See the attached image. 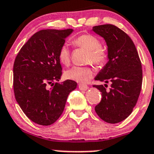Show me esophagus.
I'll use <instances>...</instances> for the list:
<instances>
[{"mask_svg":"<svg viewBox=\"0 0 154 154\" xmlns=\"http://www.w3.org/2000/svg\"><path fill=\"white\" fill-rule=\"evenodd\" d=\"M79 89H80V90L86 91L89 89V86L86 84H82V83H80V84H79Z\"/></svg>","mask_w":154,"mask_h":154,"instance_id":"obj_1","label":"esophagus"}]
</instances>
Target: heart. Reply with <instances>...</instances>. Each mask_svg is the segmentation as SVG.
Masks as SVG:
<instances>
[{
	"label": "heart",
	"instance_id": "1",
	"mask_svg": "<svg viewBox=\"0 0 154 154\" xmlns=\"http://www.w3.org/2000/svg\"><path fill=\"white\" fill-rule=\"evenodd\" d=\"M76 47H81L89 51L88 59L95 65H102L106 60V53L101 47V42L92 34H83L73 41ZM59 60L62 65H69L71 61V51L67 44L61 46L58 53ZM93 71L89 67L74 66L65 72V77L71 80L79 83H86L92 78Z\"/></svg>",
	"mask_w": 154,
	"mask_h": 154
}]
</instances>
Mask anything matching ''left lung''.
Here are the masks:
<instances>
[{"label": "left lung", "instance_id": "left-lung-1", "mask_svg": "<svg viewBox=\"0 0 154 154\" xmlns=\"http://www.w3.org/2000/svg\"><path fill=\"white\" fill-rule=\"evenodd\" d=\"M92 31L105 41L108 59L95 80L111 83L109 91L103 85L93 86L102 96L95 110L107 123H120L131 114L139 97L142 84L141 61L132 39L115 25L94 26Z\"/></svg>", "mask_w": 154, "mask_h": 154}]
</instances>
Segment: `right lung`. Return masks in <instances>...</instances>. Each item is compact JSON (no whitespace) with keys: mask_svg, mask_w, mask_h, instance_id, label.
I'll list each match as a JSON object with an SVG mask.
<instances>
[{"mask_svg":"<svg viewBox=\"0 0 154 154\" xmlns=\"http://www.w3.org/2000/svg\"><path fill=\"white\" fill-rule=\"evenodd\" d=\"M73 29L41 30L25 43L13 65L15 98L22 111L37 124L50 126L59 118L71 91L74 80L59 81L62 66L58 57L61 46Z\"/></svg>","mask_w":154,"mask_h":154,"instance_id":"obj_1","label":"right lung"}]
</instances>
